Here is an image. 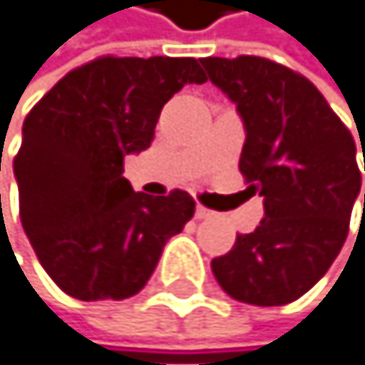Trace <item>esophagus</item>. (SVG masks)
<instances>
[{
    "label": "esophagus",
    "instance_id": "1",
    "mask_svg": "<svg viewBox=\"0 0 365 365\" xmlns=\"http://www.w3.org/2000/svg\"><path fill=\"white\" fill-rule=\"evenodd\" d=\"M214 212L212 210H207V207H202V205H197L195 207V219H210Z\"/></svg>",
    "mask_w": 365,
    "mask_h": 365
}]
</instances>
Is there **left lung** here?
I'll return each mask as SVG.
<instances>
[{
    "instance_id": "left-lung-1",
    "label": "left lung",
    "mask_w": 365,
    "mask_h": 365,
    "mask_svg": "<svg viewBox=\"0 0 365 365\" xmlns=\"http://www.w3.org/2000/svg\"><path fill=\"white\" fill-rule=\"evenodd\" d=\"M200 62L237 104L247 130L240 172L265 207L258 228L237 235L230 252L212 261V272L240 303H294L347 240L361 190L354 137L317 86L279 62L258 55Z\"/></svg>"
}]
</instances>
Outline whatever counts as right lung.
<instances>
[{
	"label": "right lung",
	"mask_w": 365,
	"mask_h": 365,
	"mask_svg": "<svg viewBox=\"0 0 365 365\" xmlns=\"http://www.w3.org/2000/svg\"><path fill=\"white\" fill-rule=\"evenodd\" d=\"M205 81L195 58L102 55L62 76L27 113L14 158L20 221L67 296L139 294L165 242L190 221L195 202L186 190L135 193L123 158L149 149L172 95Z\"/></svg>",
	"instance_id": "obj_1"
}]
</instances>
